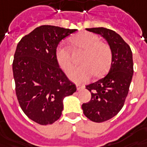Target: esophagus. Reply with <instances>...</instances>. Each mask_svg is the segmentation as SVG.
<instances>
[{
    "mask_svg": "<svg viewBox=\"0 0 147 147\" xmlns=\"http://www.w3.org/2000/svg\"><path fill=\"white\" fill-rule=\"evenodd\" d=\"M85 86L84 85H81V84H76V88L77 90H81V89H82V88H84Z\"/></svg>",
    "mask_w": 147,
    "mask_h": 147,
    "instance_id": "1",
    "label": "esophagus"
}]
</instances>
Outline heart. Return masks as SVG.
Returning <instances> with one entry per match:
<instances>
[{
    "instance_id": "obj_1",
    "label": "heart",
    "mask_w": 147,
    "mask_h": 147,
    "mask_svg": "<svg viewBox=\"0 0 147 147\" xmlns=\"http://www.w3.org/2000/svg\"><path fill=\"white\" fill-rule=\"evenodd\" d=\"M96 35L89 32H81L70 38L75 50H81L83 53L79 63L82 65L73 68L68 76L75 82H84L93 76L98 77L107 72L112 62V51L106 43L100 41ZM57 65L65 73L72 67V58L69 48L61 43L55 51Z\"/></svg>"
}]
</instances>
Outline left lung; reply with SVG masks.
<instances>
[{
	"label": "left lung",
	"instance_id": "left-lung-1",
	"mask_svg": "<svg viewBox=\"0 0 147 147\" xmlns=\"http://www.w3.org/2000/svg\"><path fill=\"white\" fill-rule=\"evenodd\" d=\"M101 35L112 51V62L107 76L86 86L91 99L82 104L86 117L94 122H104L117 115L123 107L133 76V61L131 48L121 36L103 27L86 29Z\"/></svg>",
	"mask_w": 147,
	"mask_h": 147
}]
</instances>
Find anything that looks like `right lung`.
<instances>
[{"label": "right lung", "mask_w": 147, "mask_h": 147, "mask_svg": "<svg viewBox=\"0 0 147 147\" xmlns=\"http://www.w3.org/2000/svg\"><path fill=\"white\" fill-rule=\"evenodd\" d=\"M76 30L41 26L17 45L12 63L17 99L25 115L40 125L59 119L64 98L76 91L55 57L60 41Z\"/></svg>", "instance_id": "obj_1"}]
</instances>
